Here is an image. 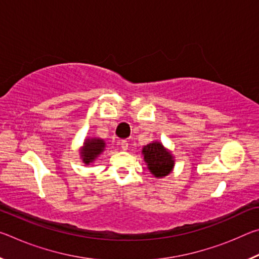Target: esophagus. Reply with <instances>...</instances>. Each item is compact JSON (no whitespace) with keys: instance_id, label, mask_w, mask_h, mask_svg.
Here are the masks:
<instances>
[{"instance_id":"1","label":"esophagus","mask_w":259,"mask_h":259,"mask_svg":"<svg viewBox=\"0 0 259 259\" xmlns=\"http://www.w3.org/2000/svg\"><path fill=\"white\" fill-rule=\"evenodd\" d=\"M120 145H121V148L122 150H128V146H129V143L126 142V140H121L120 142Z\"/></svg>"}]
</instances>
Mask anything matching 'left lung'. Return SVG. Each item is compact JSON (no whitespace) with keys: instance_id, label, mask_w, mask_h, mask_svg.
Instances as JSON below:
<instances>
[{"instance_id":"obj_1","label":"left lung","mask_w":259,"mask_h":259,"mask_svg":"<svg viewBox=\"0 0 259 259\" xmlns=\"http://www.w3.org/2000/svg\"><path fill=\"white\" fill-rule=\"evenodd\" d=\"M143 154L148 169L155 177L166 176L174 168L171 154L160 143L153 142L148 144L147 146L143 148Z\"/></svg>"}]
</instances>
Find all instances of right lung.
I'll return each mask as SVG.
<instances>
[{"mask_svg": "<svg viewBox=\"0 0 259 259\" xmlns=\"http://www.w3.org/2000/svg\"><path fill=\"white\" fill-rule=\"evenodd\" d=\"M105 143L103 139H88L82 150V156L84 163H90L95 161L100 153L104 151Z\"/></svg>", "mask_w": 259, "mask_h": 259, "instance_id": "add662e5", "label": "right lung"}]
</instances>
